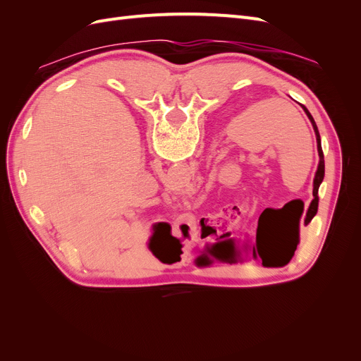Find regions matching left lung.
<instances>
[{"instance_id": "left-lung-1", "label": "left lung", "mask_w": 361, "mask_h": 361, "mask_svg": "<svg viewBox=\"0 0 361 361\" xmlns=\"http://www.w3.org/2000/svg\"><path fill=\"white\" fill-rule=\"evenodd\" d=\"M302 110L305 111V114H307L309 120L312 122V126L314 129V134H316V143H318V154H319V164H318V170H316V174H314V179H313V200L309 206L307 212H305V218H304V224H309L312 221V218L316 215V212H318V202H319V197H318V190H319V185L322 183L324 180V174H325V164H324V154H322V147H321V137H319V130H318V126H316L314 120L312 117V114L309 113L307 108H305L304 105ZM300 243V235H297V243H295V248L293 251L297 250V244ZM264 262V260H262Z\"/></svg>"}]
</instances>
